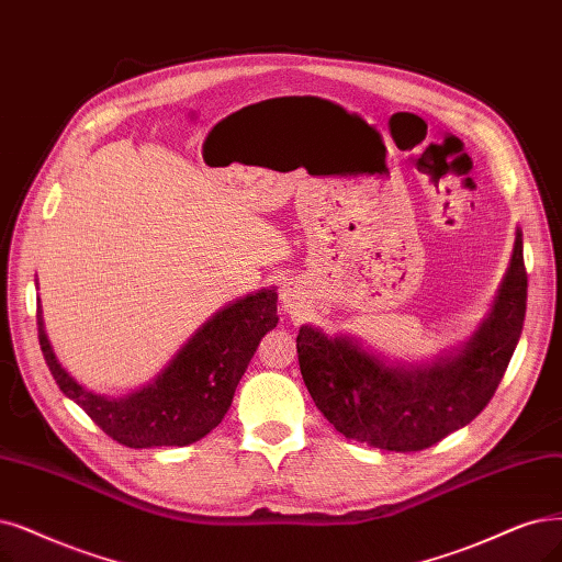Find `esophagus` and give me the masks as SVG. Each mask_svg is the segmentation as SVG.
<instances>
[{"label": "esophagus", "mask_w": 562, "mask_h": 562, "mask_svg": "<svg viewBox=\"0 0 562 562\" xmlns=\"http://www.w3.org/2000/svg\"><path fill=\"white\" fill-rule=\"evenodd\" d=\"M280 299H282V307L286 310L289 315L299 317V315L303 313V307H305V292H303V286H301V284H296V282H286V284H282V289H280Z\"/></svg>", "instance_id": "esophagus-1"}]
</instances>
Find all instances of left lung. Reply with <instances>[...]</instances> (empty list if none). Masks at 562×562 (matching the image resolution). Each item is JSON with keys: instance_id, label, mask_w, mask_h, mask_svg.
I'll list each match as a JSON object with an SVG mask.
<instances>
[{"instance_id": "left-lung-1", "label": "left lung", "mask_w": 562, "mask_h": 562, "mask_svg": "<svg viewBox=\"0 0 562 562\" xmlns=\"http://www.w3.org/2000/svg\"><path fill=\"white\" fill-rule=\"evenodd\" d=\"M528 299L524 234L491 313L472 338L438 359L391 361L351 336H326L305 324L296 349L317 409L345 438L386 451H422L468 426L501 384L521 338Z\"/></svg>"}]
</instances>
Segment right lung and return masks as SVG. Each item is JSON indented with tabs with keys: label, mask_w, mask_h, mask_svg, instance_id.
<instances>
[{
	"label": "right lung",
	"mask_w": 562,
	"mask_h": 562,
	"mask_svg": "<svg viewBox=\"0 0 562 562\" xmlns=\"http://www.w3.org/2000/svg\"><path fill=\"white\" fill-rule=\"evenodd\" d=\"M36 326L59 391L86 409L109 438L132 449L187 447L205 438L232 407L261 338L278 326V292L273 286L261 289L222 307L150 384L122 398L86 389L61 368L46 334L41 301Z\"/></svg>",
	"instance_id": "add662e5"
}]
</instances>
